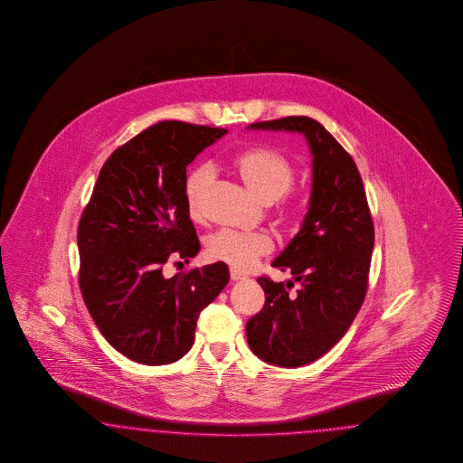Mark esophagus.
I'll return each mask as SVG.
<instances>
[{
	"instance_id": "obj_1",
	"label": "esophagus",
	"mask_w": 463,
	"mask_h": 463,
	"mask_svg": "<svg viewBox=\"0 0 463 463\" xmlns=\"http://www.w3.org/2000/svg\"><path fill=\"white\" fill-rule=\"evenodd\" d=\"M231 280H244V275H241V273H239V271H236V269H231Z\"/></svg>"
}]
</instances>
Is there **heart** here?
Returning <instances> with one entry per match:
<instances>
[{
  "label": "heart",
  "instance_id": "obj_1",
  "mask_svg": "<svg viewBox=\"0 0 463 463\" xmlns=\"http://www.w3.org/2000/svg\"><path fill=\"white\" fill-rule=\"evenodd\" d=\"M232 169L248 186L252 195L263 203H277V219L283 231H294L304 203L292 186L295 180L294 161L273 146H252L232 159ZM212 171L207 166L192 169L184 180V202L192 219L202 217V205L211 186ZM273 250V242L263 232L219 231L205 242V256L211 261L224 263L236 271L251 269L258 260Z\"/></svg>",
  "mask_w": 463,
  "mask_h": 463
}]
</instances>
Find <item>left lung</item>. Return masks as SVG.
Listing matches in <instances>:
<instances>
[{
    "mask_svg": "<svg viewBox=\"0 0 463 463\" xmlns=\"http://www.w3.org/2000/svg\"><path fill=\"white\" fill-rule=\"evenodd\" d=\"M251 128L302 132L314 156L307 215L273 261L299 288L290 295L294 281L260 277L265 306L246 324L256 356L294 368L321 358L350 329L368 288L375 231L360 171L317 120L292 115Z\"/></svg>",
    "mask_w": 463,
    "mask_h": 463,
    "instance_id": "left-lung-1",
    "label": "left lung"
}]
</instances>
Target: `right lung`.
<instances>
[{
	"label": "right lung",
	"mask_w": 463,
	"mask_h": 463,
	"mask_svg": "<svg viewBox=\"0 0 463 463\" xmlns=\"http://www.w3.org/2000/svg\"><path fill=\"white\" fill-rule=\"evenodd\" d=\"M225 132L157 122L99 169L78 225L80 288L99 333L132 362L180 360L200 312L229 281L224 263L163 275L169 261L188 263L200 251L183 192L186 166Z\"/></svg>",
	"instance_id": "1"
}]
</instances>
